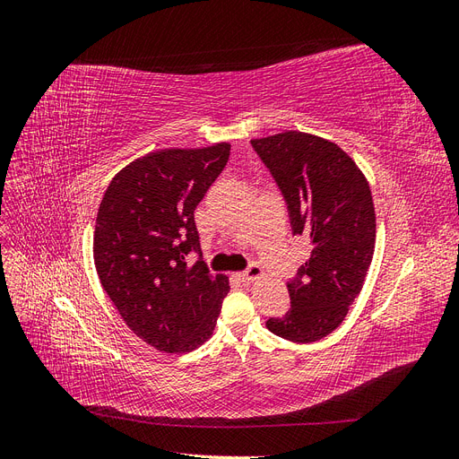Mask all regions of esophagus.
Segmentation results:
<instances>
[{"label":"esophagus","instance_id":"esophagus-1","mask_svg":"<svg viewBox=\"0 0 459 459\" xmlns=\"http://www.w3.org/2000/svg\"><path fill=\"white\" fill-rule=\"evenodd\" d=\"M262 275V268L258 266V264H248L247 266V270H243V272H239L238 273V277L241 281H253V280H256V277H260Z\"/></svg>","mask_w":459,"mask_h":459}]
</instances>
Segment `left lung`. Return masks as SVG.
Returning <instances> with one entry per match:
<instances>
[{"label":"left lung","mask_w":459,"mask_h":459,"mask_svg":"<svg viewBox=\"0 0 459 459\" xmlns=\"http://www.w3.org/2000/svg\"><path fill=\"white\" fill-rule=\"evenodd\" d=\"M287 203L293 235L312 245L287 281L290 308L266 327L293 342L335 331L362 290L375 248L371 191L356 162L324 137L283 132L251 142Z\"/></svg>","instance_id":"left-lung-1"}]
</instances>
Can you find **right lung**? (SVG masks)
Listing matches in <instances>:
<instances>
[{"mask_svg": "<svg viewBox=\"0 0 459 459\" xmlns=\"http://www.w3.org/2000/svg\"><path fill=\"white\" fill-rule=\"evenodd\" d=\"M230 143L162 149L130 162L97 212L93 260L118 314L162 352H189L212 335L230 290L203 262L195 208L230 159ZM189 252L200 255L189 267Z\"/></svg>", "mask_w": 459, "mask_h": 459, "instance_id": "add662e5", "label": "right lung"}]
</instances>
